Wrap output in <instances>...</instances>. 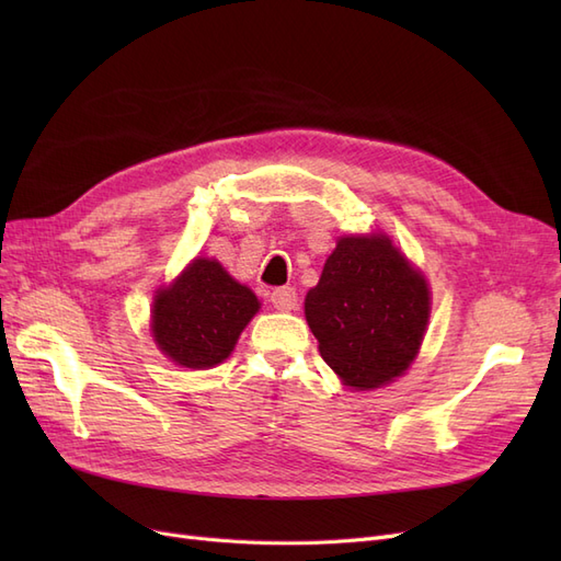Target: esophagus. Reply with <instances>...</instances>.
Listing matches in <instances>:
<instances>
[{"mask_svg": "<svg viewBox=\"0 0 561 561\" xmlns=\"http://www.w3.org/2000/svg\"><path fill=\"white\" fill-rule=\"evenodd\" d=\"M297 293L293 287H278V290L271 293V304H274L276 311H293L297 309Z\"/></svg>", "mask_w": 561, "mask_h": 561, "instance_id": "1", "label": "esophagus"}]
</instances>
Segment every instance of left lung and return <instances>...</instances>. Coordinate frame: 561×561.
Returning a JSON list of instances; mask_svg holds the SVG:
<instances>
[{
    "instance_id": "left-lung-1",
    "label": "left lung",
    "mask_w": 561,
    "mask_h": 561,
    "mask_svg": "<svg viewBox=\"0 0 561 561\" xmlns=\"http://www.w3.org/2000/svg\"><path fill=\"white\" fill-rule=\"evenodd\" d=\"M318 348L355 388H377L412 365L428 325V285L386 236L336 243L304 301Z\"/></svg>"
}]
</instances>
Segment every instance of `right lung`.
<instances>
[{"mask_svg": "<svg viewBox=\"0 0 561 561\" xmlns=\"http://www.w3.org/2000/svg\"><path fill=\"white\" fill-rule=\"evenodd\" d=\"M260 301L215 260H194L154 301L151 330L173 363L206 369L222 363Z\"/></svg>", "mask_w": 561, "mask_h": 561, "instance_id": "1", "label": "right lung"}]
</instances>
